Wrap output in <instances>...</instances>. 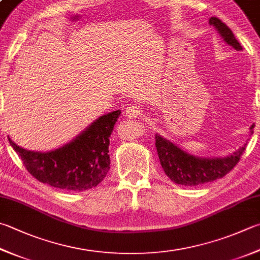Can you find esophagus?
Listing matches in <instances>:
<instances>
[{
    "label": "esophagus",
    "mask_w": 260,
    "mask_h": 260,
    "mask_svg": "<svg viewBox=\"0 0 260 260\" xmlns=\"http://www.w3.org/2000/svg\"><path fill=\"white\" fill-rule=\"evenodd\" d=\"M125 114H126V116L130 117V119H135V117H138L143 114V110H141L140 107L137 105H131L129 107H126Z\"/></svg>",
    "instance_id": "1"
}]
</instances>
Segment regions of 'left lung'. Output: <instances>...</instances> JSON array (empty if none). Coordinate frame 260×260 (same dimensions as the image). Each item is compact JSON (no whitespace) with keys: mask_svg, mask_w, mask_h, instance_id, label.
Here are the masks:
<instances>
[{"mask_svg":"<svg viewBox=\"0 0 260 260\" xmlns=\"http://www.w3.org/2000/svg\"><path fill=\"white\" fill-rule=\"evenodd\" d=\"M209 23L217 29L219 35L230 46L236 48L237 51L242 50V46L234 37L231 29L222 20L212 17L209 19ZM253 128L254 123L250 126V135L253 134ZM155 140L160 165L165 174L173 182L187 187H194L223 178L238 164L247 146V144H244L241 148L226 157L203 158L188 154L160 135H156Z\"/></svg>","mask_w":260,"mask_h":260,"instance_id":"8db88e82","label":"left lung"}]
</instances>
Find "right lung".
<instances>
[{
    "label": "right lung",
    "mask_w": 260,
    "mask_h": 260,
    "mask_svg": "<svg viewBox=\"0 0 260 260\" xmlns=\"http://www.w3.org/2000/svg\"><path fill=\"white\" fill-rule=\"evenodd\" d=\"M120 114L116 110L102 115L69 144L46 153L23 149L9 141L39 182L67 191H84L95 188L109 172L110 136Z\"/></svg>",
    "instance_id": "right-lung-1"
}]
</instances>
